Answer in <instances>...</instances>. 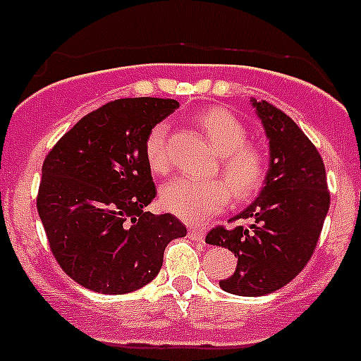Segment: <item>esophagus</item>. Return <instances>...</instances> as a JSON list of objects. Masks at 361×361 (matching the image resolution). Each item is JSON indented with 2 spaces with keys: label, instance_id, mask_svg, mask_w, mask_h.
I'll use <instances>...</instances> for the list:
<instances>
[{
  "label": "esophagus",
  "instance_id": "esophagus-1",
  "mask_svg": "<svg viewBox=\"0 0 361 361\" xmlns=\"http://www.w3.org/2000/svg\"><path fill=\"white\" fill-rule=\"evenodd\" d=\"M188 234H190L191 240H197V241H204V238H206V233H204L202 229H195V227H190Z\"/></svg>",
  "mask_w": 361,
  "mask_h": 361
}]
</instances>
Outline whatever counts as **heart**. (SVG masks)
Returning <instances> with one entry per match:
<instances>
[{"instance_id": "obj_1", "label": "heart", "mask_w": 361, "mask_h": 361, "mask_svg": "<svg viewBox=\"0 0 361 361\" xmlns=\"http://www.w3.org/2000/svg\"><path fill=\"white\" fill-rule=\"evenodd\" d=\"M197 125L220 155V177H177L161 191L163 206L190 224H200L227 206L231 191L236 200H249L263 188L267 161L259 148L247 145V128L229 111L211 107L198 112ZM145 157L154 173L170 170L168 125H154L145 140Z\"/></svg>"}]
</instances>
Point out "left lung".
I'll list each match as a JSON object with an SVG mask.
<instances>
[{
  "label": "left lung",
  "instance_id": "left-lung-1",
  "mask_svg": "<svg viewBox=\"0 0 361 361\" xmlns=\"http://www.w3.org/2000/svg\"><path fill=\"white\" fill-rule=\"evenodd\" d=\"M270 145V168L259 197L231 221L214 227L206 243L238 257L224 292L243 297L272 293L288 284L313 256L329 209L326 168L315 145L295 121L269 102L252 100Z\"/></svg>",
  "mask_w": 361,
  "mask_h": 361
}]
</instances>
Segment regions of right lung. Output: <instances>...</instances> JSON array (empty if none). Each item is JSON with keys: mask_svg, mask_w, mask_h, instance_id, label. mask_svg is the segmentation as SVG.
Segmentation results:
<instances>
[{"mask_svg": "<svg viewBox=\"0 0 361 361\" xmlns=\"http://www.w3.org/2000/svg\"><path fill=\"white\" fill-rule=\"evenodd\" d=\"M178 107L170 98H121L84 116L42 163L37 211L61 269L84 288L134 292L163 267L173 214L143 211L157 195L145 140Z\"/></svg>", "mask_w": 361, "mask_h": 361, "instance_id": "right-lung-1", "label": "right lung"}]
</instances>
